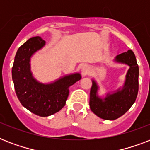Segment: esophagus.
I'll return each instance as SVG.
<instances>
[{"instance_id": "34e87169", "label": "esophagus", "mask_w": 150, "mask_h": 150, "mask_svg": "<svg viewBox=\"0 0 150 150\" xmlns=\"http://www.w3.org/2000/svg\"><path fill=\"white\" fill-rule=\"evenodd\" d=\"M88 71H89V68L86 65H83L81 68V71H82V75H86L87 73H88Z\"/></svg>"}]
</instances>
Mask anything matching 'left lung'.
<instances>
[{"mask_svg":"<svg viewBox=\"0 0 150 150\" xmlns=\"http://www.w3.org/2000/svg\"><path fill=\"white\" fill-rule=\"evenodd\" d=\"M115 61L130 66L123 89L102 100L96 95L97 85L93 80L89 107L96 116L104 120H115L125 114L135 103L139 92V65L135 54L128 50L116 57Z\"/></svg>","mask_w":150,"mask_h":150,"instance_id":"8db88e82","label":"left lung"}]
</instances>
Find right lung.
Returning a JSON list of instances; mask_svg holds the SVG:
<instances>
[{
  "instance_id": "1",
  "label": "right lung",
  "mask_w": 150,
  "mask_h": 150,
  "mask_svg": "<svg viewBox=\"0 0 150 150\" xmlns=\"http://www.w3.org/2000/svg\"><path fill=\"white\" fill-rule=\"evenodd\" d=\"M45 45V41L35 36L22 44L15 55L12 67V80L18 99L23 107L40 117L55 114L65 105L68 88L81 79L79 73L67 75L51 84L36 81L30 71V57Z\"/></svg>"
}]
</instances>
